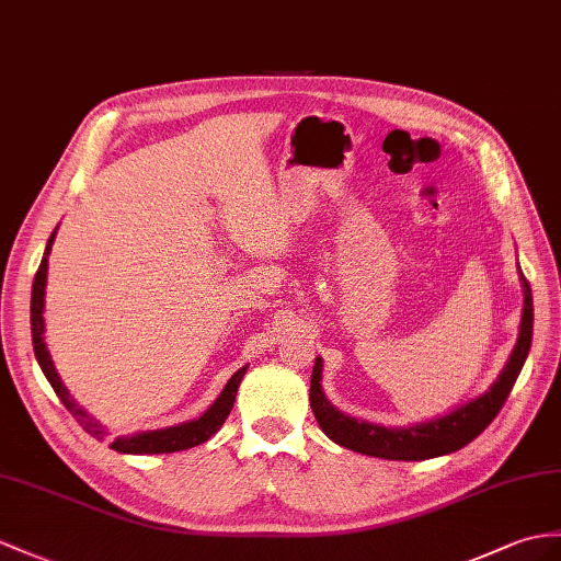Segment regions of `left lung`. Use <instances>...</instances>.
Listing matches in <instances>:
<instances>
[{
	"label": "left lung",
	"instance_id": "8db88e82",
	"mask_svg": "<svg viewBox=\"0 0 561 561\" xmlns=\"http://www.w3.org/2000/svg\"><path fill=\"white\" fill-rule=\"evenodd\" d=\"M522 285H524V313H522V328H518V340L512 350V357L502 368V374L497 376L495 383L490 386V390L481 394V398L467 402L440 419L414 423V426H407V428H386V426H378V423L359 421L337 412V409L325 400V394L321 390L323 362L321 357H317V364H313V371H311L309 402L321 431L333 443L354 449V453L392 459V461L433 459V457L457 453V449H461L463 445H469L500 414V409L504 400L510 398V392L528 357L530 337H533V295H530V283L524 278V273H522Z\"/></svg>",
	"mask_w": 561,
	"mask_h": 561
}]
</instances>
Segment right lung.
I'll list each match as a JSON object with an SVG mask.
<instances>
[{
	"label": "right lung",
	"mask_w": 561,
	"mask_h": 561,
	"mask_svg": "<svg viewBox=\"0 0 561 561\" xmlns=\"http://www.w3.org/2000/svg\"><path fill=\"white\" fill-rule=\"evenodd\" d=\"M54 236H57V230L49 236L47 240V250L43 262H39V268L35 273V280H33V297H31V333H33V350H35V357L39 368H43V374L47 376L49 386L54 388V392L59 394V400L66 404L68 412L76 416V421L83 426L85 433H90L92 438L104 440L106 431L102 428L100 421H94L92 416H88V412H83L73 400L71 394H68L66 386L61 383V378L57 374V368H54V362L49 357V350L45 345V319H43V311H45V285H47V259H49V250H51V242ZM248 371V366H242L240 371H236L230 376V380L226 383L224 392L218 394L216 402L204 412L199 419L195 421H187V423H178V426L171 428H159V431H145V433H135V435H126V438H116L112 443V449L123 455H163V453H181V449L187 447H195L207 443L211 435L224 426V421L228 419L230 409L236 404V394H238V386L240 380Z\"/></svg>",
	"instance_id": "1"
}]
</instances>
